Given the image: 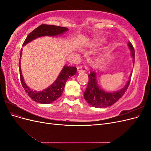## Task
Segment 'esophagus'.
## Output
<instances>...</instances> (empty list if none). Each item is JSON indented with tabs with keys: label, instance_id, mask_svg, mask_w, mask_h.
Returning a JSON list of instances; mask_svg holds the SVG:
<instances>
[{
	"label": "esophagus",
	"instance_id": "1",
	"mask_svg": "<svg viewBox=\"0 0 151 151\" xmlns=\"http://www.w3.org/2000/svg\"><path fill=\"white\" fill-rule=\"evenodd\" d=\"M77 70L79 72H86L87 67L86 66H80L77 67Z\"/></svg>",
	"mask_w": 151,
	"mask_h": 151
}]
</instances>
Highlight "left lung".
Here are the masks:
<instances>
[{"label":"left lung","mask_w":151,"mask_h":151,"mask_svg":"<svg viewBox=\"0 0 151 151\" xmlns=\"http://www.w3.org/2000/svg\"><path fill=\"white\" fill-rule=\"evenodd\" d=\"M129 47L131 50L132 55L133 57V62H135V50L133 45L130 42L129 43ZM89 81L87 88L84 93V98L86 101L91 106L96 108H106L111 106L119 100L126 92L129 88L131 77L129 81L121 90L115 93H108L103 91L98 86L96 77V72L91 70L88 75Z\"/></svg>","instance_id":"8db88e82"}]
</instances>
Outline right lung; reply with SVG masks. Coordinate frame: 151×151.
<instances>
[{"mask_svg":"<svg viewBox=\"0 0 151 151\" xmlns=\"http://www.w3.org/2000/svg\"><path fill=\"white\" fill-rule=\"evenodd\" d=\"M68 30L67 28L55 25H49L43 24L35 29L27 36L23 43L22 46L30 42L31 41L43 36H54L61 35ZM19 74L21 84L24 89L26 93L35 101L42 104H49L55 101L60 97L65 88V84L67 79L70 77L76 74L77 68L75 67L64 66L59 74L57 80L52 85L42 91H33L29 88L25 84L23 77L22 76L20 62L19 63Z\"/></svg>","mask_w":151,"mask_h":151,"instance_id":"right-lung-1","label":"right lung"}]
</instances>
